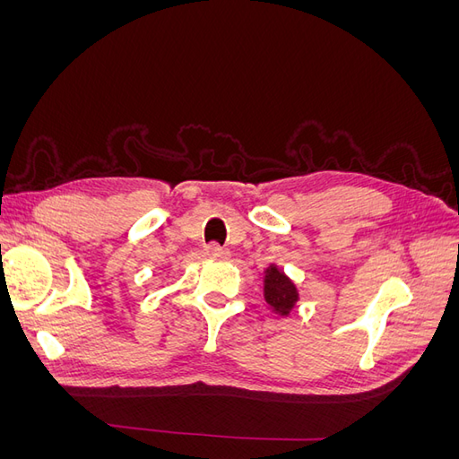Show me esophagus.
Instances as JSON below:
<instances>
[{
	"label": "esophagus",
	"mask_w": 459,
	"mask_h": 459,
	"mask_svg": "<svg viewBox=\"0 0 459 459\" xmlns=\"http://www.w3.org/2000/svg\"><path fill=\"white\" fill-rule=\"evenodd\" d=\"M206 256L212 258V260H230L231 253L228 251V248H221L220 245L211 243L206 247Z\"/></svg>",
	"instance_id": "obj_1"
}]
</instances>
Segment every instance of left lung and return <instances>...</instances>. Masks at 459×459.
<instances>
[{
    "instance_id": "left-lung-1",
    "label": "left lung",
    "mask_w": 459,
    "mask_h": 459,
    "mask_svg": "<svg viewBox=\"0 0 459 459\" xmlns=\"http://www.w3.org/2000/svg\"><path fill=\"white\" fill-rule=\"evenodd\" d=\"M300 295L295 281L290 277L275 266H270L264 270V300L268 302V307L277 316H289L295 310Z\"/></svg>"
}]
</instances>
